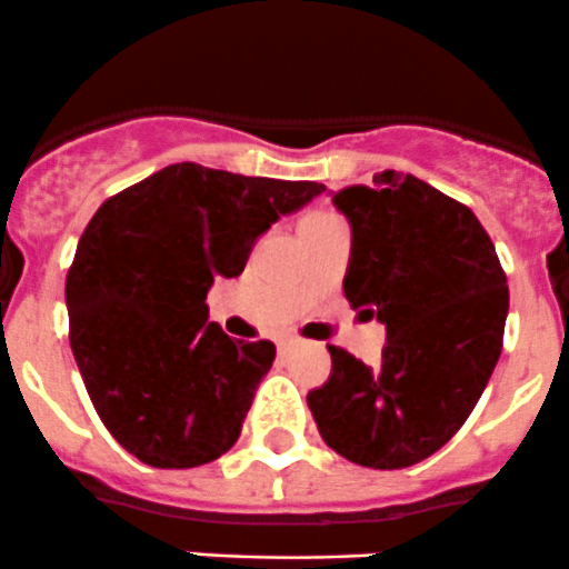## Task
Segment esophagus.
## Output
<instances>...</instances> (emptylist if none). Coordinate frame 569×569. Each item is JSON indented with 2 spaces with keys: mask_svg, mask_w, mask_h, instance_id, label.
I'll use <instances>...</instances> for the list:
<instances>
[{
  "mask_svg": "<svg viewBox=\"0 0 569 569\" xmlns=\"http://www.w3.org/2000/svg\"><path fill=\"white\" fill-rule=\"evenodd\" d=\"M292 342H296V340H279V351H287V348H290Z\"/></svg>",
  "mask_w": 569,
  "mask_h": 569,
  "instance_id": "1",
  "label": "esophagus"
}]
</instances>
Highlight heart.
Masks as SVG:
<instances>
[{
	"mask_svg": "<svg viewBox=\"0 0 569 569\" xmlns=\"http://www.w3.org/2000/svg\"><path fill=\"white\" fill-rule=\"evenodd\" d=\"M337 216H331V212H312V216L307 218L303 223H320V221H335Z\"/></svg>",
	"mask_w": 569,
	"mask_h": 569,
	"instance_id": "heart-1",
	"label": "heart"
}]
</instances>
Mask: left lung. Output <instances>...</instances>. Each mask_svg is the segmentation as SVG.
Masks as SVG:
<instances>
[{"label": "left lung", "mask_w": 569, "mask_h": 569, "mask_svg": "<svg viewBox=\"0 0 569 569\" xmlns=\"http://www.w3.org/2000/svg\"><path fill=\"white\" fill-rule=\"evenodd\" d=\"M351 223L342 290L387 326L381 362L329 346L307 396L320 437L348 462L398 470L440 451L468 420L503 348L509 287L473 210L412 173L331 196Z\"/></svg>", "instance_id": "8db88e82"}]
</instances>
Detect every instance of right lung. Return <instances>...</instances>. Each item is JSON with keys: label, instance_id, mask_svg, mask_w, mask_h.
Segmentation results:
<instances>
[{"label": "right lung", "instance_id": "obj_1", "mask_svg": "<svg viewBox=\"0 0 569 569\" xmlns=\"http://www.w3.org/2000/svg\"><path fill=\"white\" fill-rule=\"evenodd\" d=\"M323 190L177 162L96 210L66 277L69 340L101 423L143 465L199 468L238 442L277 346L223 335L207 290Z\"/></svg>", "mask_w": 569, "mask_h": 569}]
</instances>
